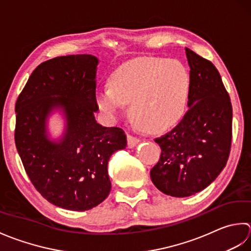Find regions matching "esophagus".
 Here are the masks:
<instances>
[{"label":"esophagus","instance_id":"obj_1","mask_svg":"<svg viewBox=\"0 0 251 251\" xmlns=\"http://www.w3.org/2000/svg\"><path fill=\"white\" fill-rule=\"evenodd\" d=\"M140 143V140L137 139L135 136H132V135H127V147L129 148H133L135 147L137 144Z\"/></svg>","mask_w":251,"mask_h":251}]
</instances>
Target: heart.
I'll list each match as a JSON object with an SVG mask.
<instances>
[{"mask_svg": "<svg viewBox=\"0 0 251 251\" xmlns=\"http://www.w3.org/2000/svg\"><path fill=\"white\" fill-rule=\"evenodd\" d=\"M110 88L96 92L95 101L108 117H118L124 104L143 130L159 132L180 121L190 101L192 79L181 61L159 57L134 59L111 74Z\"/></svg>", "mask_w": 251, "mask_h": 251, "instance_id": "1", "label": "heart"}]
</instances>
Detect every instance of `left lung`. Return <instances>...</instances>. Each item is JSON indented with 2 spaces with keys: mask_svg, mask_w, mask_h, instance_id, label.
<instances>
[{
  "mask_svg": "<svg viewBox=\"0 0 251 251\" xmlns=\"http://www.w3.org/2000/svg\"><path fill=\"white\" fill-rule=\"evenodd\" d=\"M192 88L188 111L175 129L155 140L160 159L151 170L166 195L187 197L204 190L226 165L232 142V105L214 65L185 49Z\"/></svg>",
  "mask_w": 251,
  "mask_h": 251,
  "instance_id": "left-lung-1",
  "label": "left lung"
}]
</instances>
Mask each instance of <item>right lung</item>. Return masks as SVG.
<instances>
[{
	"label": "right lung",
	"instance_id": "right-lung-1",
	"mask_svg": "<svg viewBox=\"0 0 251 251\" xmlns=\"http://www.w3.org/2000/svg\"><path fill=\"white\" fill-rule=\"evenodd\" d=\"M97 65L88 54L44 61L15 106V143L30 181L48 201L67 210H90L105 201L111 188L108 160L126 146L122 129L95 120ZM55 112L65 126L52 139L47 122Z\"/></svg>",
	"mask_w": 251,
	"mask_h": 251
}]
</instances>
